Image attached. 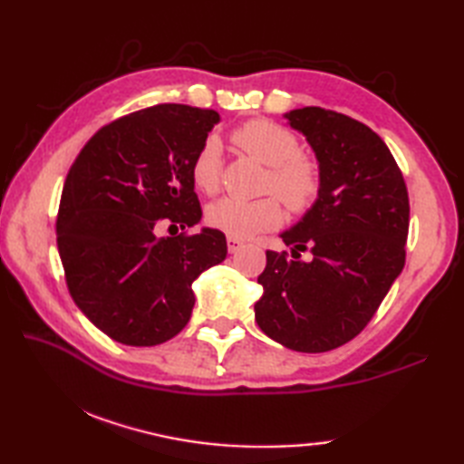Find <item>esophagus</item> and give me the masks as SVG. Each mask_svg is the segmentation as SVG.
I'll return each instance as SVG.
<instances>
[{
	"label": "esophagus",
	"instance_id": "34e87169",
	"mask_svg": "<svg viewBox=\"0 0 464 464\" xmlns=\"http://www.w3.org/2000/svg\"><path fill=\"white\" fill-rule=\"evenodd\" d=\"M243 247V241L237 237H227V249L229 253H237Z\"/></svg>",
	"mask_w": 464,
	"mask_h": 464
}]
</instances>
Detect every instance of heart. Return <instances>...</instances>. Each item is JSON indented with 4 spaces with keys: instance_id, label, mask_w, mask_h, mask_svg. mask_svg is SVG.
Returning a JSON list of instances; mask_svg holds the SVG:
<instances>
[{
    "instance_id": "b5f03b06",
    "label": "heart",
    "mask_w": 464,
    "mask_h": 464,
    "mask_svg": "<svg viewBox=\"0 0 464 464\" xmlns=\"http://www.w3.org/2000/svg\"><path fill=\"white\" fill-rule=\"evenodd\" d=\"M233 143L255 160L269 167L265 177V191H273L291 211H304L321 191V167L314 157L303 153L297 135L271 120H253L231 135ZM193 185L205 195L217 193L221 185V147L207 140L191 161ZM205 219L213 229L229 237H253L275 229L283 221V209L275 197L245 201L237 197H223L211 203Z\"/></svg>"
}]
</instances>
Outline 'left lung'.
<instances>
[{
  "label": "left lung",
  "mask_w": 464,
  "mask_h": 464,
  "mask_svg": "<svg viewBox=\"0 0 464 464\" xmlns=\"http://www.w3.org/2000/svg\"><path fill=\"white\" fill-rule=\"evenodd\" d=\"M321 167L317 201L267 251L255 321L283 347L337 349L367 327L405 267L409 193L389 147L371 127L321 107L285 113ZM312 253L301 262L300 253Z\"/></svg>",
  "instance_id": "8db88e82"
}]
</instances>
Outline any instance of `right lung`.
Here are the masks:
<instances>
[{
	"label": "right lung",
	"mask_w": 464,
	"mask_h": 464,
	"mask_svg": "<svg viewBox=\"0 0 464 464\" xmlns=\"http://www.w3.org/2000/svg\"><path fill=\"white\" fill-rule=\"evenodd\" d=\"M221 121L213 110L161 103L102 127L65 177L57 249L67 289L117 343L153 347L191 319L199 275L227 257L225 235L203 227L191 161ZM161 222L184 233L156 235Z\"/></svg>",
	"instance_id": "1"
}]
</instances>
